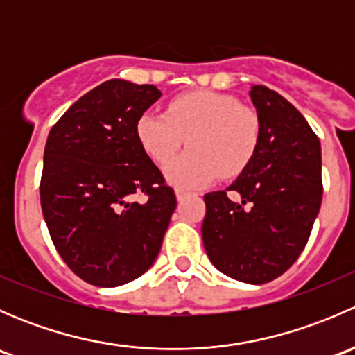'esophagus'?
<instances>
[{
    "label": "esophagus",
    "instance_id": "1",
    "mask_svg": "<svg viewBox=\"0 0 355 355\" xmlns=\"http://www.w3.org/2000/svg\"><path fill=\"white\" fill-rule=\"evenodd\" d=\"M175 196H177L178 200H182L184 198H187L189 192L184 191V189H177V191H175Z\"/></svg>",
    "mask_w": 355,
    "mask_h": 355
}]
</instances>
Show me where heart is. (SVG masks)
I'll return each mask as SVG.
<instances>
[{"label":"heart","mask_w":355,"mask_h":355,"mask_svg":"<svg viewBox=\"0 0 355 355\" xmlns=\"http://www.w3.org/2000/svg\"><path fill=\"white\" fill-rule=\"evenodd\" d=\"M135 132L157 164L167 163L189 138L191 149L166 164L164 173L178 187H200L244 170L259 146L261 123L234 96L196 91L175 98L166 113L142 114Z\"/></svg>","instance_id":"1"}]
</instances>
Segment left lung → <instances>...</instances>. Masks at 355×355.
<instances>
[{"mask_svg":"<svg viewBox=\"0 0 355 355\" xmlns=\"http://www.w3.org/2000/svg\"><path fill=\"white\" fill-rule=\"evenodd\" d=\"M257 151L226 191L204 196L202 242L211 263L234 280L261 285L288 270L307 244L323 198L321 144L284 96L252 85Z\"/></svg>","mask_w":355,"mask_h":355,"instance_id":"left-lung-1","label":"left lung"}]
</instances>
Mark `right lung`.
I'll list each match as a JSON object with an SVG mask.
<instances>
[{"label":"right lung","mask_w":355,"mask_h":355,"mask_svg":"<svg viewBox=\"0 0 355 355\" xmlns=\"http://www.w3.org/2000/svg\"><path fill=\"white\" fill-rule=\"evenodd\" d=\"M159 96L155 85L111 78L75 101L46 141L44 221L67 266L96 287H118L146 273L177 206L135 132ZM141 191L148 200L132 201Z\"/></svg>","instance_id":"add662e5"}]
</instances>
